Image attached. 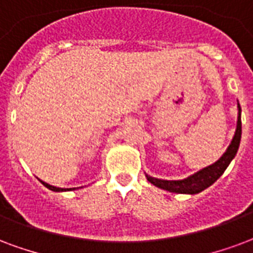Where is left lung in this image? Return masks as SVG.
Here are the masks:
<instances>
[{
	"mask_svg": "<svg viewBox=\"0 0 253 253\" xmlns=\"http://www.w3.org/2000/svg\"><path fill=\"white\" fill-rule=\"evenodd\" d=\"M237 108H239V115H237V126L235 136L232 139L231 145L228 146L226 151L222 154V157L214 164L209 165L207 168H204L197 173L189 175L188 178L177 179V181H168V179H160L150 177L146 174V178L149 182L155 185L157 188L164 189L171 193H182V194H196L203 192L204 189L209 188L211 185L214 184L217 179L220 178L222 173L225 171L228 165L231 164V161L235 158L239 146H240L241 139V107L237 102Z\"/></svg>",
	"mask_w": 253,
	"mask_h": 253,
	"instance_id": "left-lung-1",
	"label": "left lung"
}]
</instances>
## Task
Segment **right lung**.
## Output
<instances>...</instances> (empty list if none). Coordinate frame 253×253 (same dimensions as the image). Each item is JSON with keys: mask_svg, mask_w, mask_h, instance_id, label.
<instances>
[{"mask_svg": "<svg viewBox=\"0 0 253 253\" xmlns=\"http://www.w3.org/2000/svg\"><path fill=\"white\" fill-rule=\"evenodd\" d=\"M42 182V185L45 186V188H48L49 190H53V192H65V190H72V188L71 189H63V188H56V186H52V185L46 184V182H44V181H41ZM75 189V188H74Z\"/></svg>", "mask_w": 253, "mask_h": 253, "instance_id": "1", "label": "right lung"}]
</instances>
